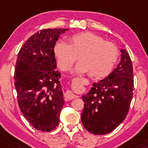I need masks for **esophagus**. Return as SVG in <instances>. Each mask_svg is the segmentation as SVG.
I'll return each mask as SVG.
<instances>
[{
	"label": "esophagus",
	"instance_id": "obj_1",
	"mask_svg": "<svg viewBox=\"0 0 148 148\" xmlns=\"http://www.w3.org/2000/svg\"><path fill=\"white\" fill-rule=\"evenodd\" d=\"M64 97L67 99L70 100L77 97V96H76V95H74L71 90H67L65 93H64Z\"/></svg>",
	"mask_w": 148,
	"mask_h": 148
}]
</instances>
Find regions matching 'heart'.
I'll return each instance as SVG.
<instances>
[{
    "mask_svg": "<svg viewBox=\"0 0 148 148\" xmlns=\"http://www.w3.org/2000/svg\"><path fill=\"white\" fill-rule=\"evenodd\" d=\"M69 44L63 40L56 42L53 53L58 66L63 71L68 70L75 62L78 55L80 62L73 70L74 74L89 72L95 78L108 75L118 59V49L114 44L90 32L77 33L67 38Z\"/></svg>",
    "mask_w": 148,
    "mask_h": 148,
    "instance_id": "b5f03b06",
    "label": "heart"
}]
</instances>
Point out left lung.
<instances>
[{
    "label": "left lung",
    "instance_id": "8db88e82",
    "mask_svg": "<svg viewBox=\"0 0 148 148\" xmlns=\"http://www.w3.org/2000/svg\"><path fill=\"white\" fill-rule=\"evenodd\" d=\"M121 59L105 79L92 84L82 96L84 108L81 122L95 135H104L114 130L127 117L133 97V67L129 53L121 49Z\"/></svg>",
    "mask_w": 148,
    "mask_h": 148
}]
</instances>
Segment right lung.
<instances>
[{
    "label": "right lung",
    "mask_w": 148,
    "mask_h": 148,
    "mask_svg": "<svg viewBox=\"0 0 148 148\" xmlns=\"http://www.w3.org/2000/svg\"><path fill=\"white\" fill-rule=\"evenodd\" d=\"M68 30L37 32L18 54L14 85L18 106L28 123L42 132H51L58 125L64 103L53 47L60 35Z\"/></svg>",
    "instance_id": "add662e5"
}]
</instances>
